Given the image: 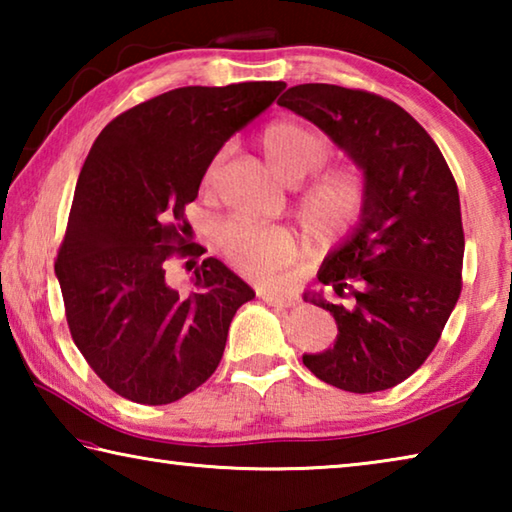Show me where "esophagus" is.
Returning a JSON list of instances; mask_svg holds the SVG:
<instances>
[{"label": "esophagus", "instance_id": "34e87169", "mask_svg": "<svg viewBox=\"0 0 512 512\" xmlns=\"http://www.w3.org/2000/svg\"><path fill=\"white\" fill-rule=\"evenodd\" d=\"M259 298L271 307H296V298L282 291H262L259 293Z\"/></svg>", "mask_w": 512, "mask_h": 512}]
</instances>
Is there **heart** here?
I'll list each match as a JSON object with an SVG mask.
<instances>
[{
    "label": "heart",
    "mask_w": 512,
    "mask_h": 512,
    "mask_svg": "<svg viewBox=\"0 0 512 512\" xmlns=\"http://www.w3.org/2000/svg\"><path fill=\"white\" fill-rule=\"evenodd\" d=\"M266 160L275 176L298 185L323 167L329 140L314 124L302 119H280L262 133ZM221 167V155L207 164L205 183H212ZM368 187L352 167H334L311 180L298 198V219L316 244H332L348 237L363 221ZM216 248L232 268L248 280L266 282L280 273L296 255V237L280 225H255L228 219L216 228Z\"/></svg>",
    "instance_id": "b5f03b06"
}]
</instances>
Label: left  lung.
Instances as JSON below:
<instances>
[{"mask_svg":"<svg viewBox=\"0 0 512 512\" xmlns=\"http://www.w3.org/2000/svg\"><path fill=\"white\" fill-rule=\"evenodd\" d=\"M280 106L314 121L366 173L368 207L318 282L336 302L332 350L302 363L329 386L375 393L402 384L436 348L463 289L465 235L452 169L431 135L375 92L305 83Z\"/></svg>","mask_w":512,"mask_h":512,"instance_id":"obj_1","label":"left lung"}]
</instances>
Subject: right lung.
Listing matches in <instances>:
<instances>
[{"label":"right lung","instance_id":"1","mask_svg":"<svg viewBox=\"0 0 512 512\" xmlns=\"http://www.w3.org/2000/svg\"><path fill=\"white\" fill-rule=\"evenodd\" d=\"M287 85L282 81L189 85L117 115L85 158L56 275L76 348L110 391L137 404H171L221 363L248 284L207 257L194 289L169 287L171 262L192 264L185 207L207 164Z\"/></svg>","mask_w":512,"mask_h":512}]
</instances>
